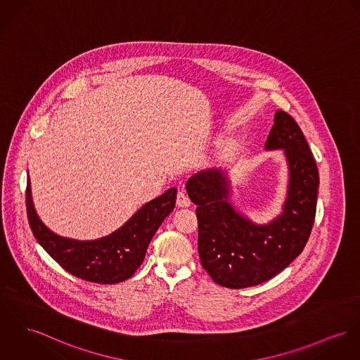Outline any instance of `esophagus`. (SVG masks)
Here are the masks:
<instances>
[{
  "label": "esophagus",
  "instance_id": "esophagus-1",
  "mask_svg": "<svg viewBox=\"0 0 360 360\" xmlns=\"http://www.w3.org/2000/svg\"><path fill=\"white\" fill-rule=\"evenodd\" d=\"M176 203H177L179 207H188L191 205V200H190L188 196L186 195L184 191H179Z\"/></svg>",
  "mask_w": 360,
  "mask_h": 360
}]
</instances>
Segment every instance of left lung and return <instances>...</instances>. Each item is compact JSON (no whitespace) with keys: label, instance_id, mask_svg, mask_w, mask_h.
Wrapping results in <instances>:
<instances>
[{"label":"left lung","instance_id":"obj_1","mask_svg":"<svg viewBox=\"0 0 360 360\" xmlns=\"http://www.w3.org/2000/svg\"><path fill=\"white\" fill-rule=\"evenodd\" d=\"M264 148L283 151L289 176L282 212L265 224L255 223L232 205L226 170L198 172L186 184L196 205L200 264L217 285L229 289L260 285L283 271L302 252L315 220L318 166L288 112H275Z\"/></svg>","mask_w":360,"mask_h":360}]
</instances>
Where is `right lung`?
<instances>
[{"mask_svg": "<svg viewBox=\"0 0 360 360\" xmlns=\"http://www.w3.org/2000/svg\"><path fill=\"white\" fill-rule=\"evenodd\" d=\"M177 188L143 205L118 229L98 239L65 238L48 229L34 207L30 177L27 179L26 207L30 229L45 252L71 275L84 281L114 285L129 279L144 260L147 248L165 219L173 212Z\"/></svg>", "mask_w": 360, "mask_h": 360, "instance_id": "add662e5", "label": "right lung"}]
</instances>
